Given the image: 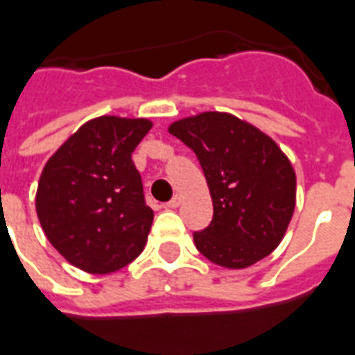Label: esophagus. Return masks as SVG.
<instances>
[{"label":"esophagus","instance_id":"obj_1","mask_svg":"<svg viewBox=\"0 0 355 355\" xmlns=\"http://www.w3.org/2000/svg\"><path fill=\"white\" fill-rule=\"evenodd\" d=\"M180 203H181V196H178V194H175V196L172 198V200H170L168 203H166V207H168V209H175V207H180Z\"/></svg>","mask_w":355,"mask_h":355}]
</instances>
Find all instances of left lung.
<instances>
[{"mask_svg": "<svg viewBox=\"0 0 355 355\" xmlns=\"http://www.w3.org/2000/svg\"><path fill=\"white\" fill-rule=\"evenodd\" d=\"M168 131L196 153L213 200V220L194 233L198 252L226 268L274 252L296 205L295 168L282 148L230 112L181 118Z\"/></svg>", "mask_w": 355, "mask_h": 355, "instance_id": "1", "label": "left lung"}]
</instances>
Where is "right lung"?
<instances>
[{
  "instance_id": "add662e5",
  "label": "right lung",
  "mask_w": 355,
  "mask_h": 355,
  "mask_svg": "<svg viewBox=\"0 0 355 355\" xmlns=\"http://www.w3.org/2000/svg\"><path fill=\"white\" fill-rule=\"evenodd\" d=\"M152 125L148 118H92L44 166L38 220L53 248L81 270L111 274L146 246L153 211L131 153Z\"/></svg>"
}]
</instances>
